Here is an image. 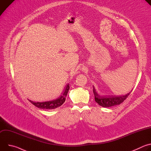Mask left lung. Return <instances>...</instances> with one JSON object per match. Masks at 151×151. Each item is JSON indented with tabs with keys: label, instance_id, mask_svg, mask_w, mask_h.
I'll return each instance as SVG.
<instances>
[{
	"label": "left lung",
	"instance_id": "left-lung-1",
	"mask_svg": "<svg viewBox=\"0 0 151 151\" xmlns=\"http://www.w3.org/2000/svg\"><path fill=\"white\" fill-rule=\"evenodd\" d=\"M132 91L125 95L122 96H101L96 91L93 87V93L94 94L95 101L101 106L104 107H109L120 104L130 95Z\"/></svg>",
	"mask_w": 151,
	"mask_h": 151
}]
</instances>
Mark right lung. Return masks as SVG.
I'll return each mask as SVG.
<instances>
[{
	"instance_id": "right-lung-1",
	"label": "right lung",
	"mask_w": 151,
	"mask_h": 151,
	"mask_svg": "<svg viewBox=\"0 0 151 151\" xmlns=\"http://www.w3.org/2000/svg\"><path fill=\"white\" fill-rule=\"evenodd\" d=\"M70 87L69 84L68 83L66 85V87L65 89L64 90V91L62 93L61 95L59 96L57 99L51 100V101H44V102H36L32 101L29 99V100L35 106L37 107L38 108L43 109H54L57 107L61 106L66 100V97L67 96V94L68 93V91L69 90Z\"/></svg>"
}]
</instances>
